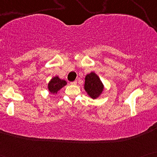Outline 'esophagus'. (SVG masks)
I'll use <instances>...</instances> for the list:
<instances>
[{
	"mask_svg": "<svg viewBox=\"0 0 157 157\" xmlns=\"http://www.w3.org/2000/svg\"><path fill=\"white\" fill-rule=\"evenodd\" d=\"M71 85H76L77 84V81H72V82H71Z\"/></svg>",
	"mask_w": 157,
	"mask_h": 157,
	"instance_id": "1",
	"label": "esophagus"
}]
</instances>
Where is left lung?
Listing matches in <instances>:
<instances>
[{"mask_svg":"<svg viewBox=\"0 0 157 157\" xmlns=\"http://www.w3.org/2000/svg\"><path fill=\"white\" fill-rule=\"evenodd\" d=\"M104 89V86L95 72H91L86 76L84 90L91 98H98L102 94Z\"/></svg>","mask_w":157,"mask_h":157,"instance_id":"8db88e82","label":"left lung"}]
</instances>
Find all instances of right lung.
I'll return each instance as SVG.
<instances>
[{
    "label": "right lung",
    "instance_id": "obj_1",
    "mask_svg": "<svg viewBox=\"0 0 157 157\" xmlns=\"http://www.w3.org/2000/svg\"><path fill=\"white\" fill-rule=\"evenodd\" d=\"M67 84V82L63 79L60 78L58 76L53 77L48 83V89L52 94H56L61 89Z\"/></svg>",
    "mask_w": 157,
    "mask_h": 157
}]
</instances>
